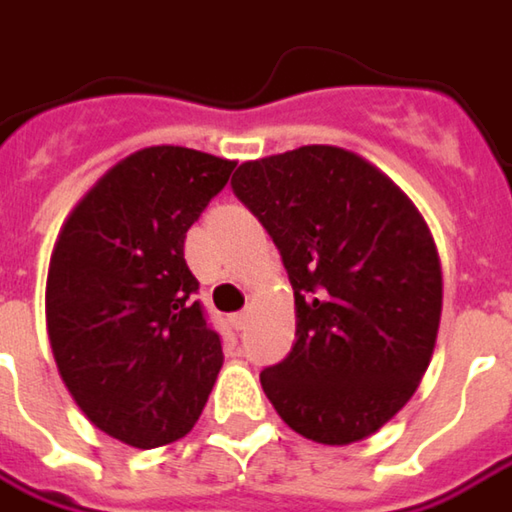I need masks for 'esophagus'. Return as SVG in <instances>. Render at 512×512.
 <instances>
[{"instance_id": "esophagus-1", "label": "esophagus", "mask_w": 512, "mask_h": 512, "mask_svg": "<svg viewBox=\"0 0 512 512\" xmlns=\"http://www.w3.org/2000/svg\"><path fill=\"white\" fill-rule=\"evenodd\" d=\"M228 321H231V327H234V330H243V327H246V321H249V313H234Z\"/></svg>"}]
</instances>
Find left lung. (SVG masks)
<instances>
[{
	"mask_svg": "<svg viewBox=\"0 0 512 512\" xmlns=\"http://www.w3.org/2000/svg\"><path fill=\"white\" fill-rule=\"evenodd\" d=\"M231 188L295 292V345L260 374L269 403L307 440H365L411 400L435 353L443 275L423 214L333 144L243 162Z\"/></svg>",
	"mask_w": 512,
	"mask_h": 512,
	"instance_id": "8db88e82",
	"label": "left lung"
}]
</instances>
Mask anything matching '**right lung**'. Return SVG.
Instances as JSON below:
<instances>
[{"mask_svg":"<svg viewBox=\"0 0 512 512\" xmlns=\"http://www.w3.org/2000/svg\"><path fill=\"white\" fill-rule=\"evenodd\" d=\"M234 162L144 147L109 167L63 223L46 324L63 385L86 420L136 449L185 437L223 368L185 263V234Z\"/></svg>","mask_w":512,"mask_h":512,"instance_id":"add662e5","label":"right lung"}]
</instances>
